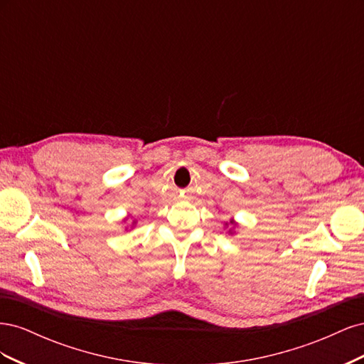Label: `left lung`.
I'll list each match as a JSON object with an SVG mask.
<instances>
[{
  "mask_svg": "<svg viewBox=\"0 0 364 364\" xmlns=\"http://www.w3.org/2000/svg\"><path fill=\"white\" fill-rule=\"evenodd\" d=\"M230 225H232V226H237V223L234 222V220H230ZM226 226H228V223H226ZM229 234H234V228H230V229H229Z\"/></svg>",
  "mask_w": 364,
  "mask_h": 364,
  "instance_id": "left-lung-1",
  "label": "left lung"
}]
</instances>
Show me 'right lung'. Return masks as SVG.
Listing matches in <instances>:
<instances>
[{
  "label": "right lung",
  "instance_id": "right-lung-1",
  "mask_svg": "<svg viewBox=\"0 0 364 364\" xmlns=\"http://www.w3.org/2000/svg\"><path fill=\"white\" fill-rule=\"evenodd\" d=\"M134 223H135V222H134Z\"/></svg>",
  "mask_w": 364,
  "mask_h": 364
}]
</instances>
